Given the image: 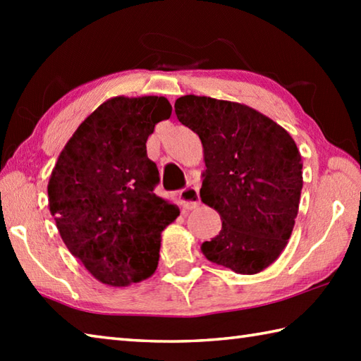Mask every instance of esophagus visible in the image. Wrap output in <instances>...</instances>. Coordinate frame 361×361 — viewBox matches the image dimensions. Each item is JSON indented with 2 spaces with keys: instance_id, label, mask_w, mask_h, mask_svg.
<instances>
[{
  "instance_id": "obj_1",
  "label": "esophagus",
  "mask_w": 361,
  "mask_h": 361,
  "mask_svg": "<svg viewBox=\"0 0 361 361\" xmlns=\"http://www.w3.org/2000/svg\"><path fill=\"white\" fill-rule=\"evenodd\" d=\"M178 197H180V204L185 210H192L195 207L200 205L199 191L192 186H188L183 189V191H180Z\"/></svg>"
}]
</instances>
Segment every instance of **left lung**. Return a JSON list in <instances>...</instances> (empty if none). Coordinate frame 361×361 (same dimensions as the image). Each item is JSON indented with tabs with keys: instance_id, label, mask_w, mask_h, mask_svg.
Returning <instances> with one entry per match:
<instances>
[{
	"instance_id": "left-lung-1",
	"label": "left lung",
	"mask_w": 361,
	"mask_h": 361,
	"mask_svg": "<svg viewBox=\"0 0 361 361\" xmlns=\"http://www.w3.org/2000/svg\"><path fill=\"white\" fill-rule=\"evenodd\" d=\"M176 118L202 142L200 199L221 216L204 256L243 276L264 271L288 243L302 189V162L282 126L237 102L185 95Z\"/></svg>"
}]
</instances>
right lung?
Wrapping results in <instances>:
<instances>
[{"label":"right lung","mask_w":361,"mask_h":361,"mask_svg":"<svg viewBox=\"0 0 361 361\" xmlns=\"http://www.w3.org/2000/svg\"><path fill=\"white\" fill-rule=\"evenodd\" d=\"M166 97H113L85 118L60 152L47 185L49 210L70 253L109 286L156 272L161 234L180 209L159 197L146 142L169 119Z\"/></svg>","instance_id":"obj_1"}]
</instances>
